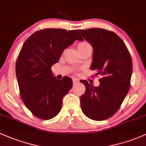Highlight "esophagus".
I'll list each match as a JSON object with an SVG mask.
<instances>
[{
    "label": "esophagus",
    "instance_id": "1",
    "mask_svg": "<svg viewBox=\"0 0 146 146\" xmlns=\"http://www.w3.org/2000/svg\"><path fill=\"white\" fill-rule=\"evenodd\" d=\"M78 82H79V80H78V79H76V78H73V83L74 84H77V83H78Z\"/></svg>",
    "mask_w": 146,
    "mask_h": 146
}]
</instances>
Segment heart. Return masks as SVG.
Masks as SVG:
<instances>
[{
    "label": "heart",
    "mask_w": 146,
    "mask_h": 146,
    "mask_svg": "<svg viewBox=\"0 0 146 146\" xmlns=\"http://www.w3.org/2000/svg\"><path fill=\"white\" fill-rule=\"evenodd\" d=\"M87 45H89V44H88V43L85 42V41H83V42L79 43V44H78V49L80 50V49L82 48L83 47H84V46H87Z\"/></svg>",
    "instance_id": "obj_1"
}]
</instances>
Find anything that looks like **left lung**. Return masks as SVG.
<instances>
[{"label": "left lung", "mask_w": 146, "mask_h": 146, "mask_svg": "<svg viewBox=\"0 0 146 146\" xmlns=\"http://www.w3.org/2000/svg\"><path fill=\"white\" fill-rule=\"evenodd\" d=\"M78 31L93 47L91 69L102 76L98 86L82 81L86 87L80 97L82 111L90 119L106 120L118 111L130 87L131 55L123 40L113 32L101 28Z\"/></svg>", "instance_id": "8db88e82"}]
</instances>
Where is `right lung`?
<instances>
[{
  "label": "right lung",
  "instance_id": "right-lung-1",
  "mask_svg": "<svg viewBox=\"0 0 146 146\" xmlns=\"http://www.w3.org/2000/svg\"><path fill=\"white\" fill-rule=\"evenodd\" d=\"M76 40L83 41L77 30L48 28L35 32L22 46L16 75L22 100L37 118L51 119L62 109V99L73 81L67 76L57 80L51 67Z\"/></svg>",
  "mask_w": 146,
  "mask_h": 146
}]
</instances>
